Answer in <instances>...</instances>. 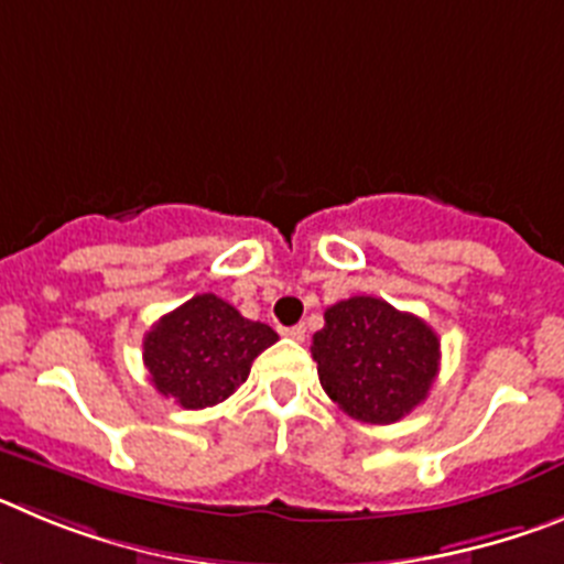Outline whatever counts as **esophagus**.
<instances>
[{
    "label": "esophagus",
    "instance_id": "1",
    "mask_svg": "<svg viewBox=\"0 0 564 564\" xmlns=\"http://www.w3.org/2000/svg\"><path fill=\"white\" fill-rule=\"evenodd\" d=\"M285 336H291L293 341H305V325H296V327H288Z\"/></svg>",
    "mask_w": 564,
    "mask_h": 564
}]
</instances>
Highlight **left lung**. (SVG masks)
<instances>
[{"label":"left lung","instance_id":"1","mask_svg":"<svg viewBox=\"0 0 564 564\" xmlns=\"http://www.w3.org/2000/svg\"><path fill=\"white\" fill-rule=\"evenodd\" d=\"M311 352L327 395L364 423H395L410 415L430 395L441 364L437 333L376 296L327 307Z\"/></svg>","mask_w":564,"mask_h":564}]
</instances>
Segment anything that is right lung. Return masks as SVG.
I'll return each instance as SVG.
<instances>
[{"mask_svg":"<svg viewBox=\"0 0 564 564\" xmlns=\"http://www.w3.org/2000/svg\"><path fill=\"white\" fill-rule=\"evenodd\" d=\"M276 338L271 327L246 318L226 299L200 293L154 322L143 336V364L161 395L174 398L183 410H206L237 392L253 358Z\"/></svg>","mask_w":564,"mask_h":564,"instance_id":"obj_1","label":"right lung"}]
</instances>
